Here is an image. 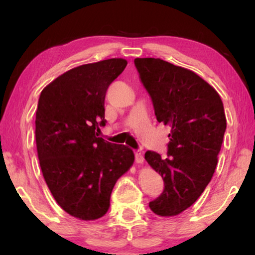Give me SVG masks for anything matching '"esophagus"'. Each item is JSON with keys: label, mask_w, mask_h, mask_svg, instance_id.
I'll return each mask as SVG.
<instances>
[{"label": "esophagus", "mask_w": 255, "mask_h": 255, "mask_svg": "<svg viewBox=\"0 0 255 255\" xmlns=\"http://www.w3.org/2000/svg\"><path fill=\"white\" fill-rule=\"evenodd\" d=\"M135 161L138 164H141L144 162V155H143V153H140L139 150L135 152Z\"/></svg>", "instance_id": "1"}]
</instances>
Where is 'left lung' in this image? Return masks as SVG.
<instances>
[{
	"label": "left lung",
	"mask_w": 255,
	"mask_h": 255,
	"mask_svg": "<svg viewBox=\"0 0 255 255\" xmlns=\"http://www.w3.org/2000/svg\"><path fill=\"white\" fill-rule=\"evenodd\" d=\"M158 123L169 126L167 158L147 150L145 159L162 175V195L149 202L154 214L171 217L195 204L218 162L226 116L217 91L195 72L161 58H135Z\"/></svg>",
	"instance_id": "left-lung-1"
}]
</instances>
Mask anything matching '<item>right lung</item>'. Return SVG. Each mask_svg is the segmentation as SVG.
Returning <instances> with one entry per match:
<instances>
[{
  "label": "right lung",
  "instance_id": "add662e5",
  "mask_svg": "<svg viewBox=\"0 0 255 255\" xmlns=\"http://www.w3.org/2000/svg\"><path fill=\"white\" fill-rule=\"evenodd\" d=\"M126 65L124 58L84 64L40 93L36 145L42 175L60 208L81 221L106 215L116 182L135 161L128 146L97 137L106 125L107 89Z\"/></svg>",
  "mask_w": 255,
  "mask_h": 255
}]
</instances>
